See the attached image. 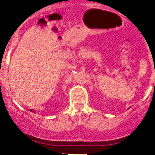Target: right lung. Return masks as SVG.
Wrapping results in <instances>:
<instances>
[{"label": "right lung", "mask_w": 155, "mask_h": 155, "mask_svg": "<svg viewBox=\"0 0 155 155\" xmlns=\"http://www.w3.org/2000/svg\"><path fill=\"white\" fill-rule=\"evenodd\" d=\"M30 111H31V112H34V110H29Z\"/></svg>", "instance_id": "add662e5"}]
</instances>
